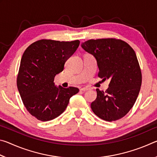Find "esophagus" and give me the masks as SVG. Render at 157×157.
I'll use <instances>...</instances> for the list:
<instances>
[{"label": "esophagus", "mask_w": 157, "mask_h": 157, "mask_svg": "<svg viewBox=\"0 0 157 157\" xmlns=\"http://www.w3.org/2000/svg\"><path fill=\"white\" fill-rule=\"evenodd\" d=\"M88 90H89L88 87H83V88L80 89V91H88Z\"/></svg>", "instance_id": "esophagus-1"}]
</instances>
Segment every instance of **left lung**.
Here are the masks:
<instances>
[{
    "label": "left lung",
    "instance_id": "left-lung-1",
    "mask_svg": "<svg viewBox=\"0 0 157 157\" xmlns=\"http://www.w3.org/2000/svg\"><path fill=\"white\" fill-rule=\"evenodd\" d=\"M82 47L97 60L98 77L110 79L106 91L97 89L92 111L102 120L111 122L124 117L139 95L142 74L134 50L121 39H89Z\"/></svg>",
    "mask_w": 157,
    "mask_h": 157
}]
</instances>
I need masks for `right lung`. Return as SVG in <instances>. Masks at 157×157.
I'll return each instance as SVG.
<instances>
[{"label":"right lung","instance_id":"obj_1","mask_svg":"<svg viewBox=\"0 0 157 157\" xmlns=\"http://www.w3.org/2000/svg\"><path fill=\"white\" fill-rule=\"evenodd\" d=\"M79 45V40L59 41L41 39L23 52L17 84L21 100L32 116L41 121L61 115L70 98L78 94L75 87H56L54 78L63 70L65 62Z\"/></svg>","mask_w":157,"mask_h":157}]
</instances>
